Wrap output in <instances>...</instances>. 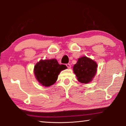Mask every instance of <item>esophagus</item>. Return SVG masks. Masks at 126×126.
Here are the masks:
<instances>
[{
    "instance_id": "esophagus-1",
    "label": "esophagus",
    "mask_w": 126,
    "mask_h": 126,
    "mask_svg": "<svg viewBox=\"0 0 126 126\" xmlns=\"http://www.w3.org/2000/svg\"><path fill=\"white\" fill-rule=\"evenodd\" d=\"M66 65H67V67H68V69H70V68H71V64H66Z\"/></svg>"
}]
</instances>
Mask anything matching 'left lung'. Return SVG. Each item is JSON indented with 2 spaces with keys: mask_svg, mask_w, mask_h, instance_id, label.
Listing matches in <instances>:
<instances>
[{
  "mask_svg": "<svg viewBox=\"0 0 126 126\" xmlns=\"http://www.w3.org/2000/svg\"><path fill=\"white\" fill-rule=\"evenodd\" d=\"M98 65L92 59L83 56L78 59L77 62L73 66V72L77 80L82 83L91 82L96 74Z\"/></svg>",
  "mask_w": 126,
  "mask_h": 126,
  "instance_id": "8db88e82",
  "label": "left lung"
}]
</instances>
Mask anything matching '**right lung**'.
<instances>
[{"mask_svg": "<svg viewBox=\"0 0 126 126\" xmlns=\"http://www.w3.org/2000/svg\"><path fill=\"white\" fill-rule=\"evenodd\" d=\"M67 68V66L60 65L56 59H41L35 64L34 73L39 83L44 87L54 84L60 72Z\"/></svg>", "mask_w": 126, "mask_h": 126, "instance_id": "add662e5", "label": "right lung"}]
</instances>
